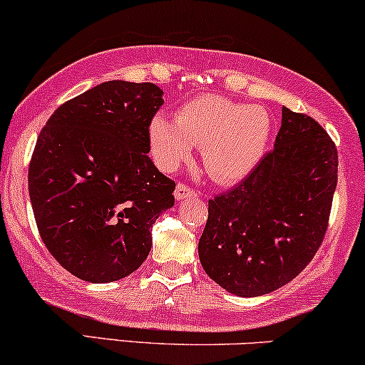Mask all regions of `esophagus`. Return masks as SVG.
Returning <instances> with one entry per match:
<instances>
[{
	"mask_svg": "<svg viewBox=\"0 0 365 365\" xmlns=\"http://www.w3.org/2000/svg\"><path fill=\"white\" fill-rule=\"evenodd\" d=\"M195 195H197V190H193V188L185 185V183H177V188H175V198H177L178 202Z\"/></svg>",
	"mask_w": 365,
	"mask_h": 365,
	"instance_id": "1",
	"label": "esophagus"
}]
</instances>
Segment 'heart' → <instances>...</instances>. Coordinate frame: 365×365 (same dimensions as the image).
Returning <instances> with one entry per match:
<instances>
[{
    "mask_svg": "<svg viewBox=\"0 0 365 365\" xmlns=\"http://www.w3.org/2000/svg\"><path fill=\"white\" fill-rule=\"evenodd\" d=\"M269 135L266 109L215 94L182 104L175 121L155 116L148 128L151 155L160 168H177L195 146L202 150L205 172L219 183L246 178L264 155Z\"/></svg>",
    "mask_w": 365,
    "mask_h": 365,
    "instance_id": "obj_1",
    "label": "heart"
}]
</instances>
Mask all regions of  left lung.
Listing matches in <instances>:
<instances>
[{"label": "left lung", "mask_w": 365, "mask_h": 365, "mask_svg": "<svg viewBox=\"0 0 365 365\" xmlns=\"http://www.w3.org/2000/svg\"><path fill=\"white\" fill-rule=\"evenodd\" d=\"M335 143L315 119L283 108L274 150L209 200L198 241L205 273L237 297H261L305 269L324 241L336 187Z\"/></svg>", "instance_id": "obj_1"}]
</instances>
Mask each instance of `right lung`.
I'll use <instances>...</instances> for the list:
<instances>
[{
	"mask_svg": "<svg viewBox=\"0 0 365 365\" xmlns=\"http://www.w3.org/2000/svg\"><path fill=\"white\" fill-rule=\"evenodd\" d=\"M161 104L151 82L109 81L60 106L40 131L29 168L36 227L77 278L110 283L136 271L155 220L175 204V182L148 156Z\"/></svg>",
	"mask_w": 365,
	"mask_h": 365,
	"instance_id": "add662e5",
	"label": "right lung"
}]
</instances>
